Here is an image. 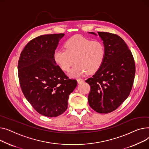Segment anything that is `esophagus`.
<instances>
[{"instance_id": "esophagus-1", "label": "esophagus", "mask_w": 149, "mask_h": 149, "mask_svg": "<svg viewBox=\"0 0 149 149\" xmlns=\"http://www.w3.org/2000/svg\"><path fill=\"white\" fill-rule=\"evenodd\" d=\"M77 81L78 84H81L83 82V79L81 78H78L77 79Z\"/></svg>"}]
</instances>
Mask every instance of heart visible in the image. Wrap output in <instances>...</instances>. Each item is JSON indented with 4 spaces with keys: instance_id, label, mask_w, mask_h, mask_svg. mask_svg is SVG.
Returning a JSON list of instances; mask_svg holds the SVG:
<instances>
[{
    "instance_id": "heart-1",
    "label": "heart",
    "mask_w": 149,
    "mask_h": 149,
    "mask_svg": "<svg viewBox=\"0 0 149 149\" xmlns=\"http://www.w3.org/2000/svg\"><path fill=\"white\" fill-rule=\"evenodd\" d=\"M65 49H56L54 52L56 63L64 71H68L76 77L85 73H93L103 64L106 55V47L100 40H93L81 36H74L66 41Z\"/></svg>"
}]
</instances>
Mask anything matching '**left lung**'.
Wrapping results in <instances>:
<instances>
[{
  "instance_id": "left-lung-1",
  "label": "left lung",
  "mask_w": 149,
  "mask_h": 149,
  "mask_svg": "<svg viewBox=\"0 0 149 149\" xmlns=\"http://www.w3.org/2000/svg\"><path fill=\"white\" fill-rule=\"evenodd\" d=\"M98 33L106 47L105 57L98 70L85 82L91 88L88 97L90 107L107 113L117 109L128 97L134 81L135 64L132 52L120 36L107 32Z\"/></svg>"
}]
</instances>
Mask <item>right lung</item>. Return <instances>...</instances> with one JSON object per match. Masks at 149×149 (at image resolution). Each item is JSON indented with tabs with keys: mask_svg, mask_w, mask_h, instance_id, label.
<instances>
[{
	"mask_svg": "<svg viewBox=\"0 0 149 149\" xmlns=\"http://www.w3.org/2000/svg\"><path fill=\"white\" fill-rule=\"evenodd\" d=\"M64 33L42 35L26 45L18 63V76L26 99L40 114L55 117L67 109L77 86L56 64L54 52Z\"/></svg>",
	"mask_w": 149,
	"mask_h": 149,
	"instance_id": "add662e5",
	"label": "right lung"
}]
</instances>
